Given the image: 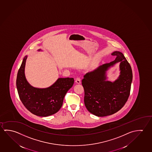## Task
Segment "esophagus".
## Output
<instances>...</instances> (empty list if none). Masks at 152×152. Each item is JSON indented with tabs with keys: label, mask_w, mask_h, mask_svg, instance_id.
Listing matches in <instances>:
<instances>
[{
	"label": "esophagus",
	"mask_w": 152,
	"mask_h": 152,
	"mask_svg": "<svg viewBox=\"0 0 152 152\" xmlns=\"http://www.w3.org/2000/svg\"><path fill=\"white\" fill-rule=\"evenodd\" d=\"M75 82H76V84H80V83H81V82H80V78H79V77H77V78L76 79V80H75Z\"/></svg>",
	"instance_id": "obj_1"
}]
</instances>
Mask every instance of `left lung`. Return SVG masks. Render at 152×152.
<instances>
[{
    "label": "left lung",
    "instance_id": "1",
    "mask_svg": "<svg viewBox=\"0 0 152 152\" xmlns=\"http://www.w3.org/2000/svg\"><path fill=\"white\" fill-rule=\"evenodd\" d=\"M116 58L100 66L84 76L82 84L84 89V103L87 110L97 117L113 115L121 109L129 96L132 80V68L123 53L114 51ZM120 62V75L114 82L106 80V72Z\"/></svg>",
    "mask_w": 152,
    "mask_h": 152
}]
</instances>
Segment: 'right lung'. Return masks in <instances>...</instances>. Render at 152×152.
<instances>
[{
  "label": "right lung",
  "instance_id": "1",
  "mask_svg": "<svg viewBox=\"0 0 152 152\" xmlns=\"http://www.w3.org/2000/svg\"><path fill=\"white\" fill-rule=\"evenodd\" d=\"M38 51H41L39 49ZM28 56L23 60L16 78V87L20 101L27 109L39 117L53 115L60 109L68 91L74 83L73 78H59L45 88L33 87L25 76V66Z\"/></svg>",
  "mask_w": 152,
  "mask_h": 152
}]
</instances>
